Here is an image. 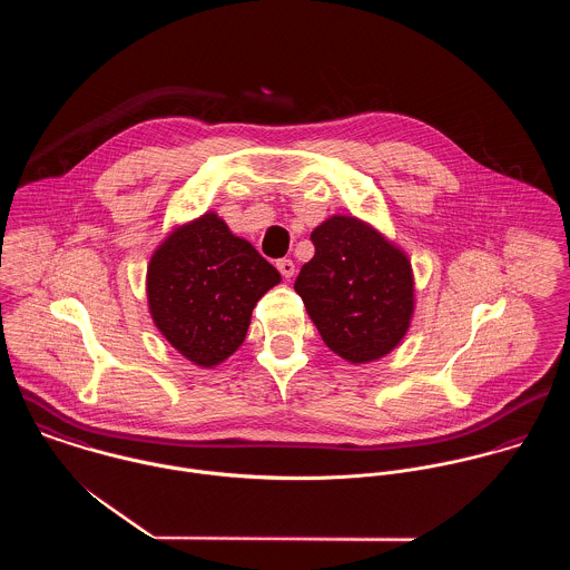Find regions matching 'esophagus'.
I'll list each match as a JSON object with an SVG mask.
<instances>
[{"instance_id":"1","label":"esophagus","mask_w":570,"mask_h":570,"mask_svg":"<svg viewBox=\"0 0 570 570\" xmlns=\"http://www.w3.org/2000/svg\"><path fill=\"white\" fill-rule=\"evenodd\" d=\"M276 267H278V272L283 274V278H287V281L296 274V265H294L292 258H281V261L276 263Z\"/></svg>"}]
</instances>
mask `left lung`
Masks as SVG:
<instances>
[{
    "mask_svg": "<svg viewBox=\"0 0 570 570\" xmlns=\"http://www.w3.org/2000/svg\"><path fill=\"white\" fill-rule=\"evenodd\" d=\"M316 254L294 289L326 346L351 364H368L400 346L414 314L406 252L353 215H331L314 233Z\"/></svg>",
    "mask_w": 570,
    "mask_h": 570,
    "instance_id": "1",
    "label": "left lung"
}]
</instances>
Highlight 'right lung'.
I'll use <instances>...</instances> for the list:
<instances>
[{
  "label": "right lung",
  "instance_id": "obj_1",
  "mask_svg": "<svg viewBox=\"0 0 570 570\" xmlns=\"http://www.w3.org/2000/svg\"><path fill=\"white\" fill-rule=\"evenodd\" d=\"M278 283V269L208 210L175 226L151 254L147 303L164 340L213 368L244 344L252 309Z\"/></svg>",
  "mask_w": 570,
  "mask_h": 570
}]
</instances>
